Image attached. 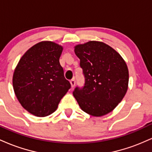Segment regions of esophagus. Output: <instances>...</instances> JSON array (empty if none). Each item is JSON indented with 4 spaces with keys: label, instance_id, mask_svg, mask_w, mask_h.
<instances>
[{
    "label": "esophagus",
    "instance_id": "34e87169",
    "mask_svg": "<svg viewBox=\"0 0 152 152\" xmlns=\"http://www.w3.org/2000/svg\"><path fill=\"white\" fill-rule=\"evenodd\" d=\"M70 83L71 84V87H72V88H74V87L75 86V85H76V80H75L74 78V79L71 80Z\"/></svg>",
    "mask_w": 152,
    "mask_h": 152
}]
</instances>
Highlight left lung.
<instances>
[{
  "label": "left lung",
  "mask_w": 152,
  "mask_h": 152,
  "mask_svg": "<svg viewBox=\"0 0 152 152\" xmlns=\"http://www.w3.org/2000/svg\"><path fill=\"white\" fill-rule=\"evenodd\" d=\"M85 78L73 95L81 109L94 116L111 112L121 102L128 88L129 71L124 59L106 43L89 41L75 47Z\"/></svg>",
  "instance_id": "obj_1"
}]
</instances>
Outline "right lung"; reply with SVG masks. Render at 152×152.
I'll list each match as a JSON object with an SVG mask.
<instances>
[{
  "instance_id": "right-lung-1",
  "label": "right lung",
  "mask_w": 152,
  "mask_h": 152,
  "mask_svg": "<svg viewBox=\"0 0 152 152\" xmlns=\"http://www.w3.org/2000/svg\"><path fill=\"white\" fill-rule=\"evenodd\" d=\"M62 50V46L51 41L40 42L26 52L15 68V96L34 116L44 117L53 113L71 88L59 63Z\"/></svg>"
}]
</instances>
